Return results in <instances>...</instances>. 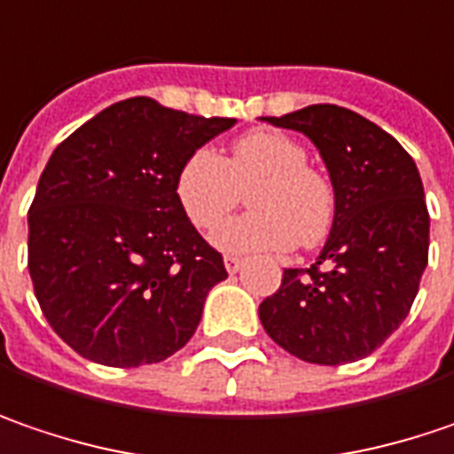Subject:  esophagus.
<instances>
[{
	"label": "esophagus",
	"mask_w": 454,
	"mask_h": 454,
	"mask_svg": "<svg viewBox=\"0 0 454 454\" xmlns=\"http://www.w3.org/2000/svg\"><path fill=\"white\" fill-rule=\"evenodd\" d=\"M242 258L239 255H224V268H227V273H238L239 268H242Z\"/></svg>",
	"instance_id": "34e87169"
}]
</instances>
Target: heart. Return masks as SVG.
<instances>
[{
	"mask_svg": "<svg viewBox=\"0 0 454 454\" xmlns=\"http://www.w3.org/2000/svg\"><path fill=\"white\" fill-rule=\"evenodd\" d=\"M251 192L254 212L215 235L224 250L317 247L337 219V189L327 173L306 163V148L278 129L242 135L224 160L199 148L176 176V199L193 227L215 230Z\"/></svg>",
	"mask_w": 454,
	"mask_h": 454,
	"instance_id": "b5f03b06",
	"label": "heart"
}]
</instances>
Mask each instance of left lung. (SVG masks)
<instances>
[{
    "label": "left lung",
    "mask_w": 454,
    "mask_h": 454,
    "mask_svg": "<svg viewBox=\"0 0 454 454\" xmlns=\"http://www.w3.org/2000/svg\"><path fill=\"white\" fill-rule=\"evenodd\" d=\"M265 122L299 129L319 148L337 189V219L311 268H286L261 304L268 337L319 365L368 357L406 319L429 261L419 170L396 140L337 104Z\"/></svg>",
    "instance_id": "left-lung-1"
}]
</instances>
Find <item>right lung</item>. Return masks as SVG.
<instances>
[{
    "mask_svg": "<svg viewBox=\"0 0 454 454\" xmlns=\"http://www.w3.org/2000/svg\"><path fill=\"white\" fill-rule=\"evenodd\" d=\"M232 125L135 97L53 150L27 215V268L48 325L81 357L137 368L193 337L227 270L178 207L176 176Z\"/></svg>",
    "mask_w": 454,
    "mask_h": 454,
    "instance_id": "right-lung-1",
    "label": "right lung"
}]
</instances>
